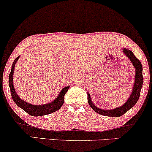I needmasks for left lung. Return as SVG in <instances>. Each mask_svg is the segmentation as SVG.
Wrapping results in <instances>:
<instances>
[{"instance_id": "left-lung-1", "label": "left lung", "mask_w": 152, "mask_h": 152, "mask_svg": "<svg viewBox=\"0 0 152 152\" xmlns=\"http://www.w3.org/2000/svg\"><path fill=\"white\" fill-rule=\"evenodd\" d=\"M123 52L126 57L130 59V61H132V64L134 66L135 68H136V76H135L134 89H133L132 95H131L129 98L128 99V100L126 102L125 104H124L122 107H120L112 110H103L95 107L92 102H91V99L89 93H87L88 94V102L89 105H90V107L95 112L100 114V115L109 116V117H120V116L124 115V113H126L130 109H132L136 104L138 100L139 97H140V91L141 88L142 86L143 82L142 64H141L140 61H139L138 58L135 57L134 53L131 50H129L124 48Z\"/></svg>"}]
</instances>
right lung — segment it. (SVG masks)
Returning <instances> with one entry per match:
<instances>
[{
  "label": "right lung",
  "instance_id": "obj_1",
  "mask_svg": "<svg viewBox=\"0 0 152 152\" xmlns=\"http://www.w3.org/2000/svg\"><path fill=\"white\" fill-rule=\"evenodd\" d=\"M18 58H19V56L16 58L13 62V64H12V70L9 75V86L10 88V92H11L12 99H13L14 102L16 104V105L18 106L20 108H21L23 110H24L26 113H28L29 115L32 116L48 115V114H50L53 113V112L58 111L61 107V106L63 105L64 102V95H66V93L68 91L70 86L65 87V88L62 89V91L59 93V95H58V97L53 102H52L51 103L46 104L43 105H33L26 102H25L20 99L18 96V95L16 94L14 88L13 80H12V79H13L14 66H15V64L16 61H18Z\"/></svg>",
  "mask_w": 152,
  "mask_h": 152
}]
</instances>
